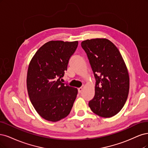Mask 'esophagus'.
Here are the masks:
<instances>
[{
  "label": "esophagus",
  "instance_id": "obj_1",
  "mask_svg": "<svg viewBox=\"0 0 148 148\" xmlns=\"http://www.w3.org/2000/svg\"><path fill=\"white\" fill-rule=\"evenodd\" d=\"M82 90H83V88H82V87H80V88H78V92H79V93H81V92H82Z\"/></svg>",
  "mask_w": 148,
  "mask_h": 148
}]
</instances>
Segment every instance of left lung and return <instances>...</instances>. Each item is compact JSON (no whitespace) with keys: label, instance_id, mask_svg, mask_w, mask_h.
Here are the masks:
<instances>
[{"label":"left lung","instance_id":"obj_1","mask_svg":"<svg viewBox=\"0 0 148 148\" xmlns=\"http://www.w3.org/2000/svg\"><path fill=\"white\" fill-rule=\"evenodd\" d=\"M81 46L96 79L95 97L88 106L100 117L115 116L124 106L129 92L130 79L125 61L116 46L105 38L85 40Z\"/></svg>","mask_w":148,"mask_h":148}]
</instances>
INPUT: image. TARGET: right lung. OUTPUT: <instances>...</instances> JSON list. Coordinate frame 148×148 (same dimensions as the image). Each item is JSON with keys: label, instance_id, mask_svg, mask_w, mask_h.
Masks as SVG:
<instances>
[{"label": "right lung", "instance_id": "1", "mask_svg": "<svg viewBox=\"0 0 148 148\" xmlns=\"http://www.w3.org/2000/svg\"><path fill=\"white\" fill-rule=\"evenodd\" d=\"M77 45L78 41H49L36 51L29 64L28 95L37 112L47 121L61 120L69 115L73 106L78 90L60 79Z\"/></svg>", "mask_w": 148, "mask_h": 148}]
</instances>
